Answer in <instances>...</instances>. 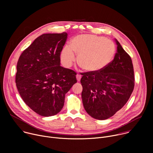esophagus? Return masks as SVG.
Wrapping results in <instances>:
<instances>
[{"label": "esophagus", "mask_w": 153, "mask_h": 153, "mask_svg": "<svg viewBox=\"0 0 153 153\" xmlns=\"http://www.w3.org/2000/svg\"><path fill=\"white\" fill-rule=\"evenodd\" d=\"M81 77H82V76H81L80 74H77L76 75V78H77V81H80V79H81Z\"/></svg>", "instance_id": "esophagus-1"}]
</instances>
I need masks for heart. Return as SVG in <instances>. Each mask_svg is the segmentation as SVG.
Returning a JSON list of instances; mask_svg holds the SVG:
<instances>
[{
  "instance_id": "b5f03b06",
  "label": "heart",
  "mask_w": 153,
  "mask_h": 153,
  "mask_svg": "<svg viewBox=\"0 0 153 153\" xmlns=\"http://www.w3.org/2000/svg\"><path fill=\"white\" fill-rule=\"evenodd\" d=\"M78 54L80 66L88 71H97L110 65L114 59L116 47L114 42L105 37L82 34L74 37L71 45H66L60 52V60L66 67H71Z\"/></svg>"
}]
</instances>
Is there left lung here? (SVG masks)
<instances>
[{
	"label": "left lung",
	"instance_id": "1",
	"mask_svg": "<svg viewBox=\"0 0 153 153\" xmlns=\"http://www.w3.org/2000/svg\"><path fill=\"white\" fill-rule=\"evenodd\" d=\"M117 52L111 63L97 71L83 73L82 99L86 113L98 120L112 117L126 104L134 87L131 59L115 39Z\"/></svg>",
	"mask_w": 153,
	"mask_h": 153
}]
</instances>
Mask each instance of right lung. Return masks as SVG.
Returning <instances> with one entry per match:
<instances>
[{"label": "right lung", "instance_id": "right-lung-1", "mask_svg": "<svg viewBox=\"0 0 153 153\" xmlns=\"http://www.w3.org/2000/svg\"><path fill=\"white\" fill-rule=\"evenodd\" d=\"M67 33L43 34L21 54L16 83L24 102L44 117L59 113L66 94L77 82L76 73L60 66V52Z\"/></svg>", "mask_w": 153, "mask_h": 153}]
</instances>
